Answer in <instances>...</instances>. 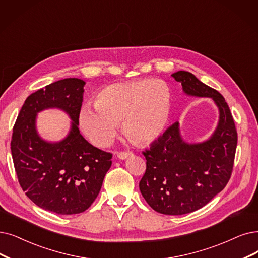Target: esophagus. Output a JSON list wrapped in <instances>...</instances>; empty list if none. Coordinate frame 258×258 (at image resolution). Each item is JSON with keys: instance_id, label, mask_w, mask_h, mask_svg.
Returning <instances> with one entry per match:
<instances>
[{"instance_id": "34e87169", "label": "esophagus", "mask_w": 258, "mask_h": 258, "mask_svg": "<svg viewBox=\"0 0 258 258\" xmlns=\"http://www.w3.org/2000/svg\"><path fill=\"white\" fill-rule=\"evenodd\" d=\"M132 154H133V153H132L131 151H120V152L117 153V158L120 159V160H125V159H127L128 157L132 156Z\"/></svg>"}]
</instances>
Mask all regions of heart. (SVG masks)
Segmentation results:
<instances>
[{
	"label": "heart",
	"mask_w": 258,
	"mask_h": 258,
	"mask_svg": "<svg viewBox=\"0 0 258 258\" xmlns=\"http://www.w3.org/2000/svg\"><path fill=\"white\" fill-rule=\"evenodd\" d=\"M171 110V92L161 79L140 78L116 82L101 89L95 106L86 105L79 123L89 140L106 147L115 138L118 122L132 142L146 144L166 128Z\"/></svg>",
	"instance_id": "1"
}]
</instances>
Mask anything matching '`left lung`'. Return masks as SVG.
Here are the masks:
<instances>
[{"label":"left lung","instance_id":"8db88e82","mask_svg":"<svg viewBox=\"0 0 258 258\" xmlns=\"http://www.w3.org/2000/svg\"><path fill=\"white\" fill-rule=\"evenodd\" d=\"M171 76L181 82L186 94L213 98L220 112L218 127L209 141L186 144L174 122L143 151L146 159V171L140 181L143 197L158 213L183 215L203 208L225 187L238 138L230 108L218 91L189 72L179 71Z\"/></svg>","mask_w":258,"mask_h":258}]
</instances>
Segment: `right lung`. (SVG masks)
<instances>
[{
	"instance_id": "obj_1",
	"label": "right lung",
	"mask_w": 258,
	"mask_h": 258,
	"mask_svg": "<svg viewBox=\"0 0 258 258\" xmlns=\"http://www.w3.org/2000/svg\"><path fill=\"white\" fill-rule=\"evenodd\" d=\"M84 86V80L66 78L30 94L19 112L10 143L20 186L38 207L59 215L88 210L112 164L111 152L91 145L79 132ZM46 107L62 108L74 120L62 142L46 143L36 135L35 114Z\"/></svg>"
}]
</instances>
